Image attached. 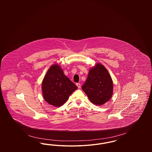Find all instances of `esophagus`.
<instances>
[{
	"instance_id": "obj_1",
	"label": "esophagus",
	"mask_w": 152,
	"mask_h": 152,
	"mask_svg": "<svg viewBox=\"0 0 152 152\" xmlns=\"http://www.w3.org/2000/svg\"><path fill=\"white\" fill-rule=\"evenodd\" d=\"M76 86H77V87H78V88H81V84L80 83H77Z\"/></svg>"
}]
</instances>
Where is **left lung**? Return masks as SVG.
I'll use <instances>...</instances> for the list:
<instances>
[{"label": "left lung", "mask_w": 152, "mask_h": 152, "mask_svg": "<svg viewBox=\"0 0 152 152\" xmlns=\"http://www.w3.org/2000/svg\"><path fill=\"white\" fill-rule=\"evenodd\" d=\"M82 89L94 105H104L111 99L113 94V81L108 70L97 63L88 73Z\"/></svg>", "instance_id": "left-lung-1"}]
</instances>
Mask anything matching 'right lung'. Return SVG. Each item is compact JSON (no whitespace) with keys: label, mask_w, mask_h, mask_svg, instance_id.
Instances as JSON below:
<instances>
[{"label":"right lung","mask_w":152,"mask_h":152,"mask_svg":"<svg viewBox=\"0 0 152 152\" xmlns=\"http://www.w3.org/2000/svg\"><path fill=\"white\" fill-rule=\"evenodd\" d=\"M44 99L55 107L63 105L77 87L64 74L58 64L51 65L42 82Z\"/></svg>","instance_id":"right-lung-1"}]
</instances>
